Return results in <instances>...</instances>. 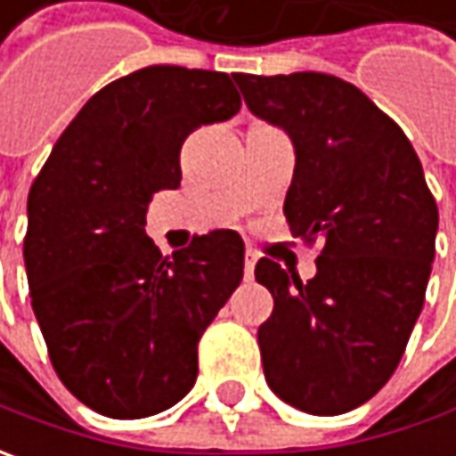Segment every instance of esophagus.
<instances>
[{"mask_svg":"<svg viewBox=\"0 0 456 456\" xmlns=\"http://www.w3.org/2000/svg\"><path fill=\"white\" fill-rule=\"evenodd\" d=\"M243 269H246V279H251V276H254V269H256L254 251H248V254H246V266H243Z\"/></svg>","mask_w":456,"mask_h":456,"instance_id":"esophagus-1","label":"esophagus"}]
</instances>
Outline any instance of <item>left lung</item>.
Returning a JSON list of instances; mask_svg holds the SVG:
<instances>
[{"label":"left lung","instance_id":"left-lung-1","mask_svg":"<svg viewBox=\"0 0 456 456\" xmlns=\"http://www.w3.org/2000/svg\"><path fill=\"white\" fill-rule=\"evenodd\" d=\"M248 109L289 134L297 165L284 216L322 243L314 279L272 258L256 281L273 312L258 327L264 376L294 409L335 416L388 383L429 284L439 210L411 142L347 80L233 73Z\"/></svg>","mask_w":456,"mask_h":456}]
</instances>
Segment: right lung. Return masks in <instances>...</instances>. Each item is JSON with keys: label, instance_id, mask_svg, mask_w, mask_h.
Wrapping results in <instances>:
<instances>
[{"label": "right lung", "instance_id": "obj_1", "mask_svg": "<svg viewBox=\"0 0 456 456\" xmlns=\"http://www.w3.org/2000/svg\"><path fill=\"white\" fill-rule=\"evenodd\" d=\"M240 109L225 73L150 65L103 86L61 134L27 198L32 309L62 386L111 419L175 406L198 378V342L243 279V240L210 231L162 256L154 192L177 190L180 150Z\"/></svg>", "mask_w": 456, "mask_h": 456}]
</instances>
